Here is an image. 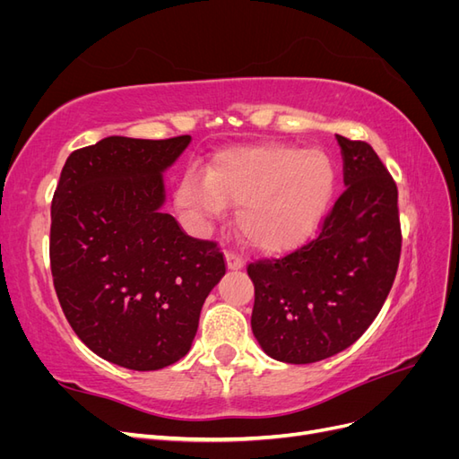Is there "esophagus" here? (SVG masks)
Segmentation results:
<instances>
[{
    "label": "esophagus",
    "mask_w": 459,
    "mask_h": 459,
    "mask_svg": "<svg viewBox=\"0 0 459 459\" xmlns=\"http://www.w3.org/2000/svg\"><path fill=\"white\" fill-rule=\"evenodd\" d=\"M226 264L228 270H241L245 266V258L235 251H226Z\"/></svg>",
    "instance_id": "1"
}]
</instances>
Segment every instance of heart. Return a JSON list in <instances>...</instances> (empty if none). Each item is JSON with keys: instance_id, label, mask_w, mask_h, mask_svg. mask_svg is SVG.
<instances>
[{"instance_id": "1", "label": "heart", "mask_w": 459, "mask_h": 459, "mask_svg": "<svg viewBox=\"0 0 459 459\" xmlns=\"http://www.w3.org/2000/svg\"><path fill=\"white\" fill-rule=\"evenodd\" d=\"M335 189V169L325 152L264 143L230 147L211 170L189 169L178 204L197 216H220L238 203V224L262 251L283 253L317 228Z\"/></svg>"}]
</instances>
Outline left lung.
<instances>
[{"instance_id": "obj_1", "label": "left lung", "mask_w": 459, "mask_h": 459, "mask_svg": "<svg viewBox=\"0 0 459 459\" xmlns=\"http://www.w3.org/2000/svg\"><path fill=\"white\" fill-rule=\"evenodd\" d=\"M342 195L319 235L283 258L247 266L255 283L251 325L262 351L312 364L349 349L377 317L402 248L398 189L366 142L337 135Z\"/></svg>"}]
</instances>
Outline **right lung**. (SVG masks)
<instances>
[{
  "instance_id": "right-lung-1",
  "label": "right lung",
  "mask_w": 459,
  "mask_h": 459,
  "mask_svg": "<svg viewBox=\"0 0 459 459\" xmlns=\"http://www.w3.org/2000/svg\"><path fill=\"white\" fill-rule=\"evenodd\" d=\"M191 135H110L71 152L51 201L55 293L80 341L117 366L152 371L184 358L204 299L226 273L214 241L162 212V172Z\"/></svg>"
}]
</instances>
